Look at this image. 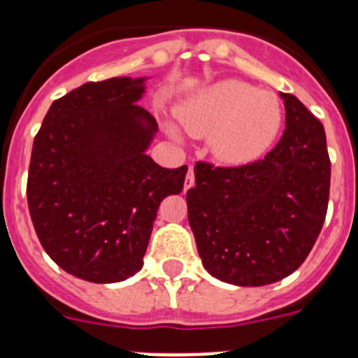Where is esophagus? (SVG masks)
<instances>
[{
  "instance_id": "34e87169",
  "label": "esophagus",
  "mask_w": 358,
  "mask_h": 358,
  "mask_svg": "<svg viewBox=\"0 0 358 358\" xmlns=\"http://www.w3.org/2000/svg\"><path fill=\"white\" fill-rule=\"evenodd\" d=\"M194 185H195V176H194V169H192V166H189V169H188V173H186L185 189L194 188Z\"/></svg>"
}]
</instances>
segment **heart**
<instances>
[{"label":"heart","mask_w":358,"mask_h":358,"mask_svg":"<svg viewBox=\"0 0 358 358\" xmlns=\"http://www.w3.org/2000/svg\"><path fill=\"white\" fill-rule=\"evenodd\" d=\"M280 100L242 80H222L199 91L181 110L179 122L195 138L210 136L213 156L226 164L262 157L281 129Z\"/></svg>","instance_id":"1"}]
</instances>
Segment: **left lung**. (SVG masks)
<instances>
[{
	"label": "left lung",
	"mask_w": 358,
	"mask_h": 358,
	"mask_svg": "<svg viewBox=\"0 0 358 358\" xmlns=\"http://www.w3.org/2000/svg\"><path fill=\"white\" fill-rule=\"evenodd\" d=\"M285 131L264 159L240 166L195 163L186 192L202 265L217 280L262 287L292 274L310 255L330 197L322 123L281 93Z\"/></svg>",
	"instance_id": "8db88e82"
}]
</instances>
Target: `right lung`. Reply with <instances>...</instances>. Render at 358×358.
<instances>
[{"label":"right lung","instance_id":"add662e5","mask_svg":"<svg viewBox=\"0 0 358 358\" xmlns=\"http://www.w3.org/2000/svg\"><path fill=\"white\" fill-rule=\"evenodd\" d=\"M145 78L87 82L55 100L31 148L27 197L44 251L66 273L116 283L143 267L159 204L181 194L188 166L145 150L157 131L138 106Z\"/></svg>","mask_w":358,"mask_h":358}]
</instances>
